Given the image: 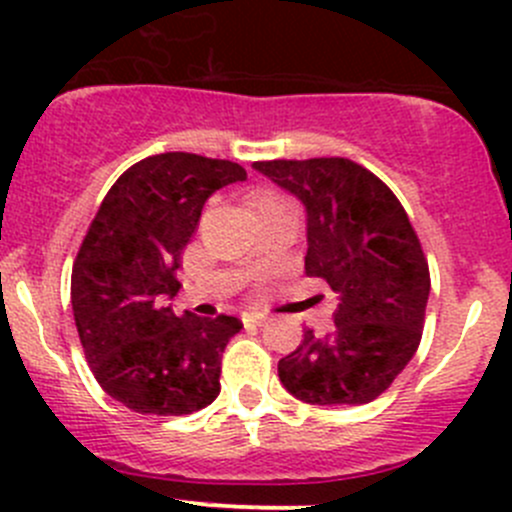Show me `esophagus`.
<instances>
[{
	"instance_id": "obj_1",
	"label": "esophagus",
	"mask_w": 512,
	"mask_h": 512,
	"mask_svg": "<svg viewBox=\"0 0 512 512\" xmlns=\"http://www.w3.org/2000/svg\"><path fill=\"white\" fill-rule=\"evenodd\" d=\"M242 319H245L247 324H257V327H262V324H267V314H262V312H247V314H242Z\"/></svg>"
}]
</instances>
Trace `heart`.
<instances>
[{
    "label": "heart",
    "mask_w": 512,
    "mask_h": 512,
    "mask_svg": "<svg viewBox=\"0 0 512 512\" xmlns=\"http://www.w3.org/2000/svg\"><path fill=\"white\" fill-rule=\"evenodd\" d=\"M280 200H285V198H282V195H275V193L260 195V198H257V208H262V205H270V203H280Z\"/></svg>",
    "instance_id": "1"
}]
</instances>
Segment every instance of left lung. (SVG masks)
<instances>
[{
  "label": "left lung",
  "mask_w": 512,
  "mask_h": 512,
  "mask_svg": "<svg viewBox=\"0 0 512 512\" xmlns=\"http://www.w3.org/2000/svg\"><path fill=\"white\" fill-rule=\"evenodd\" d=\"M252 168L302 200L304 272L337 297L332 332L307 329L280 359L282 386L304 404H369L414 359L426 319L431 277L409 215L349 158L257 160Z\"/></svg>",
  "instance_id": "obj_1"
}]
</instances>
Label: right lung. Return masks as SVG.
<instances>
[{"label":"right lung","mask_w":512,"mask_h":512,"mask_svg":"<svg viewBox=\"0 0 512 512\" xmlns=\"http://www.w3.org/2000/svg\"><path fill=\"white\" fill-rule=\"evenodd\" d=\"M232 160L160 153L138 160L103 198L71 270V307L86 361L108 396L136 414L183 416L220 394L237 317H183L175 270L215 190L245 180Z\"/></svg>","instance_id":"right-lung-1"}]
</instances>
